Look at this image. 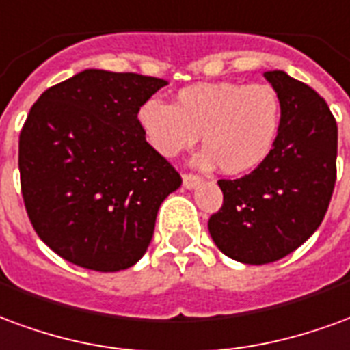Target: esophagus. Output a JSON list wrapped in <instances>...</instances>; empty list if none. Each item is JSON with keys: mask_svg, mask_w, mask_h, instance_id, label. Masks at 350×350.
Returning a JSON list of instances; mask_svg holds the SVG:
<instances>
[{"mask_svg": "<svg viewBox=\"0 0 350 350\" xmlns=\"http://www.w3.org/2000/svg\"><path fill=\"white\" fill-rule=\"evenodd\" d=\"M201 183H203V180H201V177H198V175H192V173H185V175H183V186L188 188V190L198 188Z\"/></svg>", "mask_w": 350, "mask_h": 350, "instance_id": "1", "label": "esophagus"}]
</instances>
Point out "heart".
Returning <instances> with one entry per match:
<instances>
[{"label":"heart","mask_w":350,"mask_h":350,"mask_svg":"<svg viewBox=\"0 0 350 350\" xmlns=\"http://www.w3.org/2000/svg\"><path fill=\"white\" fill-rule=\"evenodd\" d=\"M137 126L150 149L175 158L200 142L196 165L226 175H246L267 160L282 124V102L267 83H193L175 104L147 98L137 108Z\"/></svg>","instance_id":"obj_1"}]
</instances>
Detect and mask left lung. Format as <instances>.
<instances>
[{"label": "left lung", "instance_id": "obj_1", "mask_svg": "<svg viewBox=\"0 0 350 350\" xmlns=\"http://www.w3.org/2000/svg\"><path fill=\"white\" fill-rule=\"evenodd\" d=\"M265 78L282 102L276 144L257 170L218 180L224 205L208 220L221 254L244 265L289 256L317 231L332 200L338 124L325 98L283 70Z\"/></svg>", "mask_w": 350, "mask_h": 350}]
</instances>
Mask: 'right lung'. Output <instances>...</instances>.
I'll return each mask as SVG.
<instances>
[{"label":"right lung","instance_id":"obj_1","mask_svg":"<svg viewBox=\"0 0 350 350\" xmlns=\"http://www.w3.org/2000/svg\"><path fill=\"white\" fill-rule=\"evenodd\" d=\"M167 81L88 68L46 89L18 144L20 186L40 241L78 267L117 272L150 244L183 178L150 149L137 108Z\"/></svg>","mask_w":350,"mask_h":350}]
</instances>
